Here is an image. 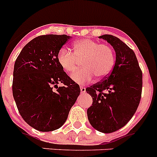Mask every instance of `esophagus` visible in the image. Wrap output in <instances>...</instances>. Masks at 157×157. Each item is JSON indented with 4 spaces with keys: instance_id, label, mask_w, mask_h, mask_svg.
I'll list each match as a JSON object with an SVG mask.
<instances>
[{
    "instance_id": "1",
    "label": "esophagus",
    "mask_w": 157,
    "mask_h": 157,
    "mask_svg": "<svg viewBox=\"0 0 157 157\" xmlns=\"http://www.w3.org/2000/svg\"><path fill=\"white\" fill-rule=\"evenodd\" d=\"M80 90H81L82 94H84L86 92V87H84V86H80Z\"/></svg>"
}]
</instances>
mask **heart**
<instances>
[{
  "label": "heart",
  "mask_w": 157,
  "mask_h": 157,
  "mask_svg": "<svg viewBox=\"0 0 157 157\" xmlns=\"http://www.w3.org/2000/svg\"><path fill=\"white\" fill-rule=\"evenodd\" d=\"M73 51L74 53L67 48H61L57 54V61L64 71L69 74L75 71L82 61L83 68L72 76L76 82L88 83L94 76L101 79L112 71L115 63L114 52L106 44L83 39L74 43Z\"/></svg>",
  "instance_id": "1"
}]
</instances>
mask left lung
<instances>
[{"instance_id": "obj_1", "label": "left lung", "mask_w": 157, "mask_h": 157, "mask_svg": "<svg viewBox=\"0 0 157 157\" xmlns=\"http://www.w3.org/2000/svg\"><path fill=\"white\" fill-rule=\"evenodd\" d=\"M99 38L113 46L116 62L102 81L86 89L93 99L87 117L95 129L109 133L124 126L136 113L142 92V71L134 52L120 39L112 35Z\"/></svg>"}]
</instances>
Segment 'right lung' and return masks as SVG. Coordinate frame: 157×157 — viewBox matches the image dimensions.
Here are the masks:
<instances>
[{"label": "right lung", "instance_id": "obj_1", "mask_svg": "<svg viewBox=\"0 0 157 157\" xmlns=\"http://www.w3.org/2000/svg\"><path fill=\"white\" fill-rule=\"evenodd\" d=\"M71 39L53 34L36 37L15 62L13 94L17 109L25 122L41 132L62 126L81 91L57 61L59 51Z\"/></svg>", "mask_w": 157, "mask_h": 157}]
</instances>
